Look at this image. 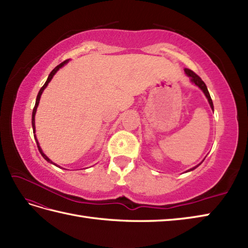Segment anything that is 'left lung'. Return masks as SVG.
<instances>
[{"label":"left lung","mask_w":248,"mask_h":248,"mask_svg":"<svg viewBox=\"0 0 248 248\" xmlns=\"http://www.w3.org/2000/svg\"><path fill=\"white\" fill-rule=\"evenodd\" d=\"M186 75L191 78V81L193 82V83H195L196 84V85L202 89V91L204 93V94H205V97L208 98V101H209V103H210V105H211V108H212V109H213V102H212V99H211V97H210V93H209V92H208V88H207V86H205V84H204V82L202 80V78H200L196 73H195L194 71H192V70H189V69H186ZM198 166V165H197ZM197 166H195V167H193V168H191V170H195V168H196Z\"/></svg>","instance_id":"8db88e82"}]
</instances>
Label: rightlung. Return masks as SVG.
<instances>
[{
    "label": "right lung",
    "instance_id": "add662e5",
    "mask_svg": "<svg viewBox=\"0 0 248 248\" xmlns=\"http://www.w3.org/2000/svg\"><path fill=\"white\" fill-rule=\"evenodd\" d=\"M67 62H68V60H66V61H64L62 62H61L60 65H57L53 70L51 71V73L49 75V77H48V78H46V83L44 84V86L40 88V91H39V93H38V94H37V98H36V103H35V107H34V108H33V115H31V125H33V131H34V133H35V114H36V109H37V107H38V103H39V100H40V96H41V93H43V92H44V89L46 87V85H48L49 84V82L52 80V78H53V76L55 75V73L57 72V70L60 69V68H62V66H64L65 64H67ZM36 143H37V147H38V150H39V152L41 154V155H43L44 157H45V160H46L48 162H50V163H53V162H51V160H49V157L46 156L44 152H43V150H41V148H40V146H39V144H38V141H37V140H36ZM54 164V163H53ZM54 165H56V164H54Z\"/></svg>",
    "mask_w": 248,
    "mask_h": 248
}]
</instances>
